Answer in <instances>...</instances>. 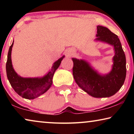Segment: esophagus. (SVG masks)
Wrapping results in <instances>:
<instances>
[{"label":"esophagus","mask_w":134,"mask_h":134,"mask_svg":"<svg viewBox=\"0 0 134 134\" xmlns=\"http://www.w3.org/2000/svg\"><path fill=\"white\" fill-rule=\"evenodd\" d=\"M72 54H73V51H72V49H69V50L67 52V55H69V56L72 55Z\"/></svg>","instance_id":"obj_1"}]
</instances>
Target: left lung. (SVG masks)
I'll return each mask as SVG.
<instances>
[{
    "mask_svg": "<svg viewBox=\"0 0 134 134\" xmlns=\"http://www.w3.org/2000/svg\"><path fill=\"white\" fill-rule=\"evenodd\" d=\"M96 41L114 47L113 64L110 72L99 74L87 62L72 58V75L81 89L94 97H108L114 95L124 85L126 77V58L118 36L108 28L97 26Z\"/></svg>",
    "mask_w": 134,
    "mask_h": 134,
    "instance_id": "left-lung-1",
    "label": "left lung"
}]
</instances>
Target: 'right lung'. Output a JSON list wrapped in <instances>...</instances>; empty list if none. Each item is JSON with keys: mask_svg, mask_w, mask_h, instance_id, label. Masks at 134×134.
<instances>
[{"mask_svg": "<svg viewBox=\"0 0 134 134\" xmlns=\"http://www.w3.org/2000/svg\"><path fill=\"white\" fill-rule=\"evenodd\" d=\"M13 41L8 51L7 62L6 64V74L10 85L17 93L27 99H34L46 92L51 87L53 83V77L55 70L60 66L64 56L59 58L54 63L51 69L42 77L24 78L15 72L11 60V51Z\"/></svg>", "mask_w": 134, "mask_h": 134, "instance_id": "add662e5", "label": "right lung"}]
</instances>
